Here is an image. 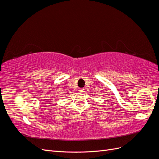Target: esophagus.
<instances>
[{
  "mask_svg": "<svg viewBox=\"0 0 159 159\" xmlns=\"http://www.w3.org/2000/svg\"><path fill=\"white\" fill-rule=\"evenodd\" d=\"M79 91L80 92H84V89H80Z\"/></svg>",
  "mask_w": 159,
  "mask_h": 159,
  "instance_id": "obj_1",
  "label": "esophagus"
}]
</instances>
